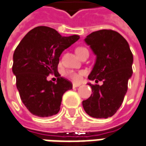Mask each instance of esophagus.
I'll list each match as a JSON object with an SVG mask.
<instances>
[{"label": "esophagus", "mask_w": 146, "mask_h": 146, "mask_svg": "<svg viewBox=\"0 0 146 146\" xmlns=\"http://www.w3.org/2000/svg\"><path fill=\"white\" fill-rule=\"evenodd\" d=\"M79 86H80V84H79V83H73V88H78V87H79Z\"/></svg>", "instance_id": "esophagus-1"}]
</instances>
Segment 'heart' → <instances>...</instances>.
Wrapping results in <instances>:
<instances>
[{"label": "heart", "instance_id": "b5f03b06", "mask_svg": "<svg viewBox=\"0 0 146 146\" xmlns=\"http://www.w3.org/2000/svg\"><path fill=\"white\" fill-rule=\"evenodd\" d=\"M85 49H87V48L82 47L78 48L76 49V53H77V54H78L80 52H82V50H85ZM83 74H84V72H83V71L75 72V71H73V70H68V71L65 72V75H66L68 78H69L70 79H72V80L74 82L80 81L82 78V76Z\"/></svg>", "mask_w": 146, "mask_h": 146}]
</instances>
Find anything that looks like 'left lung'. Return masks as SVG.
Masks as SVG:
<instances>
[{
    "instance_id": "left-lung-1",
    "label": "left lung",
    "mask_w": 146,
    "mask_h": 146,
    "mask_svg": "<svg viewBox=\"0 0 146 146\" xmlns=\"http://www.w3.org/2000/svg\"><path fill=\"white\" fill-rule=\"evenodd\" d=\"M84 41L96 55L89 80L102 81L92 84V93L82 102L87 114L94 118L112 116L121 106L132 75L133 55L129 44L118 32L101 30L88 35Z\"/></svg>"
}]
</instances>
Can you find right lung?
I'll return each instance as SVG.
<instances>
[{
  "mask_svg": "<svg viewBox=\"0 0 146 146\" xmlns=\"http://www.w3.org/2000/svg\"><path fill=\"white\" fill-rule=\"evenodd\" d=\"M79 38L77 35L62 36L54 29L38 26L29 31L16 47L12 72L22 102L33 115L48 117L59 111L62 97L73 84L60 76L55 83L48 81L47 77L58 74L61 54Z\"/></svg>",
  "mask_w": 146,
  "mask_h": 146,
  "instance_id": "add662e5",
  "label": "right lung"
}]
</instances>
